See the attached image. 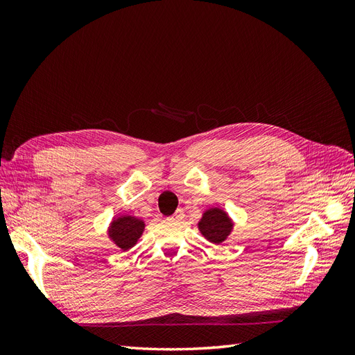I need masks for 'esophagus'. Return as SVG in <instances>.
Segmentation results:
<instances>
[{"instance_id":"esophagus-1","label":"esophagus","mask_w":355,"mask_h":355,"mask_svg":"<svg viewBox=\"0 0 355 355\" xmlns=\"http://www.w3.org/2000/svg\"><path fill=\"white\" fill-rule=\"evenodd\" d=\"M184 216H185L184 210H182V209H178V210L175 211L173 216H171V219H175V220H182V219H184Z\"/></svg>"}]
</instances>
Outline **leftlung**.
Segmentation results:
<instances>
[{
    "label": "left lung",
    "instance_id": "1",
    "mask_svg": "<svg viewBox=\"0 0 355 355\" xmlns=\"http://www.w3.org/2000/svg\"><path fill=\"white\" fill-rule=\"evenodd\" d=\"M198 230L210 243L220 244L231 234L232 220L223 210L214 207L202 214L198 222Z\"/></svg>",
    "mask_w": 355,
    "mask_h": 355
}]
</instances>
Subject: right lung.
Instances as JSON below:
<instances>
[{
	"instance_id": "obj_1",
	"label": "right lung",
	"mask_w": 355,
	"mask_h": 355,
	"mask_svg": "<svg viewBox=\"0 0 355 355\" xmlns=\"http://www.w3.org/2000/svg\"><path fill=\"white\" fill-rule=\"evenodd\" d=\"M145 230L144 220L135 216L116 218L110 227V239L123 250H128L141 239Z\"/></svg>"
}]
</instances>
